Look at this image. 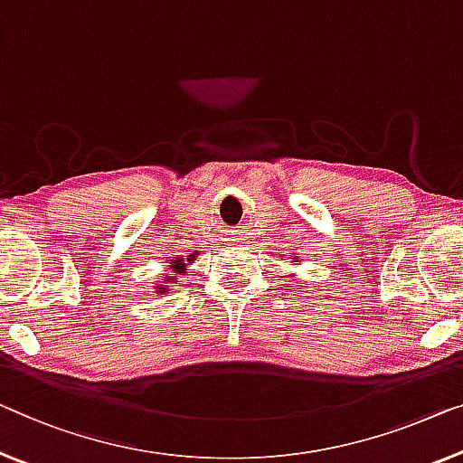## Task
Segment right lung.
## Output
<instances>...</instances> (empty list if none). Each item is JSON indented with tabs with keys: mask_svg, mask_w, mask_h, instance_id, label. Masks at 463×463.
<instances>
[{
	"mask_svg": "<svg viewBox=\"0 0 463 463\" xmlns=\"http://www.w3.org/2000/svg\"><path fill=\"white\" fill-rule=\"evenodd\" d=\"M175 268H176L178 272H181V270H183V264H178V261H175Z\"/></svg>",
	"mask_w": 463,
	"mask_h": 463,
	"instance_id": "add662e5",
	"label": "right lung"
}]
</instances>
